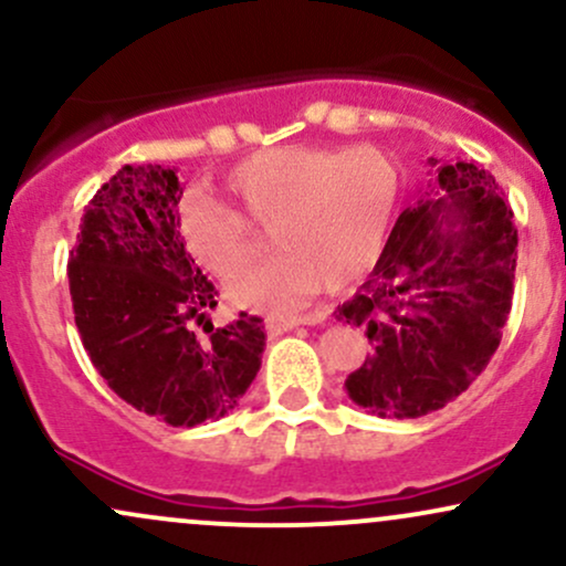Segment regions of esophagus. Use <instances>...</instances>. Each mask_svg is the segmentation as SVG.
Here are the masks:
<instances>
[{"mask_svg":"<svg viewBox=\"0 0 566 566\" xmlns=\"http://www.w3.org/2000/svg\"><path fill=\"white\" fill-rule=\"evenodd\" d=\"M316 319H269L265 322V333L269 337H279L284 333H290V329L301 327V324H314Z\"/></svg>","mask_w":566,"mask_h":566,"instance_id":"34e87169","label":"esophagus"}]
</instances>
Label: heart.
<instances>
[{
  "instance_id": "obj_1",
  "label": "heart",
  "mask_w": 566,
  "mask_h": 566,
  "mask_svg": "<svg viewBox=\"0 0 566 566\" xmlns=\"http://www.w3.org/2000/svg\"><path fill=\"white\" fill-rule=\"evenodd\" d=\"M226 188L252 223L274 231L279 255L239 276L229 301L239 308L292 314L322 287H346L373 269L399 207V172L378 148H269L239 161ZM188 255L220 279L252 261L247 223L216 199L180 201Z\"/></svg>"
}]
</instances>
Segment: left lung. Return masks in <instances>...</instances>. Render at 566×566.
Returning a JSON list of instances; mask_svg holds the SVG:
<instances>
[{
    "label": "left lung",
    "mask_w": 566,
    "mask_h": 566,
    "mask_svg": "<svg viewBox=\"0 0 566 566\" xmlns=\"http://www.w3.org/2000/svg\"><path fill=\"white\" fill-rule=\"evenodd\" d=\"M428 161L426 191L396 220L367 282L335 311L373 343L346 391L378 418H420L463 394L490 365L511 314L518 233L503 191L473 161Z\"/></svg>",
    "instance_id": "1"
}]
</instances>
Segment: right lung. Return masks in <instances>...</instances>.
Segmentation results:
<instances>
[{"label": "right lung", "instance_id": "obj_1", "mask_svg": "<svg viewBox=\"0 0 566 566\" xmlns=\"http://www.w3.org/2000/svg\"><path fill=\"white\" fill-rule=\"evenodd\" d=\"M178 172L125 165L97 188L69 258L74 322L108 388L175 428L226 418L261 369L258 316L216 327V287L180 237Z\"/></svg>", "mask_w": 566, "mask_h": 566}]
</instances>
